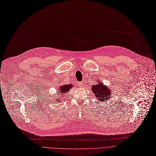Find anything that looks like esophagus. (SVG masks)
I'll return each instance as SVG.
<instances>
[{"instance_id": "obj_1", "label": "esophagus", "mask_w": 156, "mask_h": 156, "mask_svg": "<svg viewBox=\"0 0 156 156\" xmlns=\"http://www.w3.org/2000/svg\"><path fill=\"white\" fill-rule=\"evenodd\" d=\"M78 85H79V87H82L83 85V82H78Z\"/></svg>"}]
</instances>
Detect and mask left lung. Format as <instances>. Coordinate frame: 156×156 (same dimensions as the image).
<instances>
[{
	"label": "left lung",
	"instance_id": "8db88e82",
	"mask_svg": "<svg viewBox=\"0 0 156 156\" xmlns=\"http://www.w3.org/2000/svg\"><path fill=\"white\" fill-rule=\"evenodd\" d=\"M96 83L92 86L91 90L94 94V98L98 99V101L103 103V101L107 103V101L110 99L113 92V89L110 86H107L101 80H96Z\"/></svg>",
	"mask_w": 156,
	"mask_h": 156
}]
</instances>
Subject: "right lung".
Returning a JSON list of instances; mask_svg holds the SVG:
<instances>
[{
    "instance_id": "obj_1",
    "label": "right lung",
    "mask_w": 156,
    "mask_h": 156,
    "mask_svg": "<svg viewBox=\"0 0 156 156\" xmlns=\"http://www.w3.org/2000/svg\"><path fill=\"white\" fill-rule=\"evenodd\" d=\"M73 87V85L72 84H66V85H62L60 86H59L58 87V90H57V96L56 97H53V98L51 99V100H53L54 101L56 102H60V98L61 97H63V95L65 94V93H66L67 91H69V90L71 89V88ZM55 97V98L53 100V98Z\"/></svg>"
}]
</instances>
